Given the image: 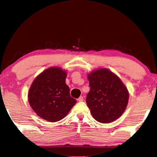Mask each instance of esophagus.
I'll return each instance as SVG.
<instances>
[{
    "mask_svg": "<svg viewBox=\"0 0 157 157\" xmlns=\"http://www.w3.org/2000/svg\"><path fill=\"white\" fill-rule=\"evenodd\" d=\"M83 99H84V98H83L82 96H80V97L78 98V101H80H80H82Z\"/></svg>",
    "mask_w": 157,
    "mask_h": 157,
    "instance_id": "34e87169",
    "label": "esophagus"
}]
</instances>
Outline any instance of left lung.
Here are the masks:
<instances>
[{"label": "left lung", "mask_w": 157, "mask_h": 157, "mask_svg": "<svg viewBox=\"0 0 157 157\" xmlns=\"http://www.w3.org/2000/svg\"><path fill=\"white\" fill-rule=\"evenodd\" d=\"M90 91L86 103L93 118L101 123H110L124 112L129 92L121 78L107 68L88 74Z\"/></svg>", "instance_id": "left-lung-1"}]
</instances>
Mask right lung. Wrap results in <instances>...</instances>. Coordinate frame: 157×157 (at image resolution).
<instances>
[{"instance_id":"add662e5","label":"right lung","mask_w":157,"mask_h":157,"mask_svg":"<svg viewBox=\"0 0 157 157\" xmlns=\"http://www.w3.org/2000/svg\"><path fill=\"white\" fill-rule=\"evenodd\" d=\"M66 77L65 70L52 67L42 71L32 82L28 101L33 110L42 119L52 122L59 121L77 103L70 96Z\"/></svg>"}]
</instances>
